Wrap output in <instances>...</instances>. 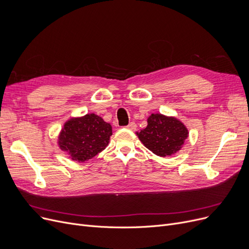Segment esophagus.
<instances>
[{"label": "esophagus", "mask_w": 249, "mask_h": 249, "mask_svg": "<svg viewBox=\"0 0 249 249\" xmlns=\"http://www.w3.org/2000/svg\"><path fill=\"white\" fill-rule=\"evenodd\" d=\"M126 128L129 129V130H135V129H136V124H135L134 122H130V123L126 126Z\"/></svg>", "instance_id": "1"}]
</instances>
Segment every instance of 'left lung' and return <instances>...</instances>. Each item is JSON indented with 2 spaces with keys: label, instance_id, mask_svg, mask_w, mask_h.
I'll return each mask as SVG.
<instances>
[{
  "label": "left lung",
  "instance_id": "left-lung-1",
  "mask_svg": "<svg viewBox=\"0 0 249 249\" xmlns=\"http://www.w3.org/2000/svg\"><path fill=\"white\" fill-rule=\"evenodd\" d=\"M140 141L154 154L165 158L178 152L189 136L187 127L175 117L151 114L146 128L137 133Z\"/></svg>",
  "mask_w": 249,
  "mask_h": 249
}]
</instances>
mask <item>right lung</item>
I'll use <instances>...</instances> for the list:
<instances>
[{
    "instance_id": "add662e5",
    "label": "right lung",
    "mask_w": 249,
    "mask_h": 249,
    "mask_svg": "<svg viewBox=\"0 0 249 249\" xmlns=\"http://www.w3.org/2000/svg\"><path fill=\"white\" fill-rule=\"evenodd\" d=\"M112 135V127L95 114L71 118L65 122L58 137V145L71 159L84 162L106 148Z\"/></svg>"
}]
</instances>
